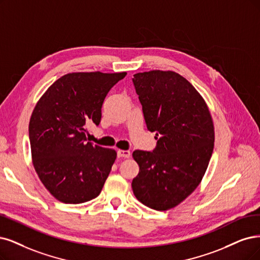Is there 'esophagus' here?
I'll return each instance as SVG.
<instances>
[{
  "label": "esophagus",
  "mask_w": 260,
  "mask_h": 260,
  "mask_svg": "<svg viewBox=\"0 0 260 260\" xmlns=\"http://www.w3.org/2000/svg\"><path fill=\"white\" fill-rule=\"evenodd\" d=\"M131 156V152L127 150H119L118 151V157H124V158H127Z\"/></svg>",
  "instance_id": "obj_1"
}]
</instances>
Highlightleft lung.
I'll use <instances>...</instances> for the list:
<instances>
[{"instance_id":"1","label":"left lung","mask_w":260,"mask_h":260,"mask_svg":"<svg viewBox=\"0 0 260 260\" xmlns=\"http://www.w3.org/2000/svg\"><path fill=\"white\" fill-rule=\"evenodd\" d=\"M133 82L147 127L157 139L153 152H133L139 165L133 191L141 204L166 211L203 180L214 147L213 120L203 96L178 73H138Z\"/></svg>"}]
</instances>
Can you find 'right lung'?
I'll list each match as a JSON object with an SVG mask.
<instances>
[{"instance_id": "1", "label": "right lung", "mask_w": 260, "mask_h": 260, "mask_svg": "<svg viewBox=\"0 0 260 260\" xmlns=\"http://www.w3.org/2000/svg\"><path fill=\"white\" fill-rule=\"evenodd\" d=\"M126 73H71L37 102L28 124L33 166L49 193L64 204L98 197L117 152L86 141V125H99L106 95Z\"/></svg>"}]
</instances>
